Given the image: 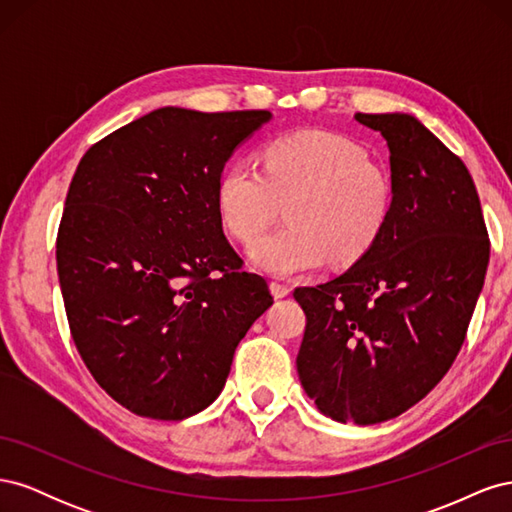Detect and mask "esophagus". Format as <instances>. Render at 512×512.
<instances>
[{"label":"esophagus","mask_w":512,"mask_h":512,"mask_svg":"<svg viewBox=\"0 0 512 512\" xmlns=\"http://www.w3.org/2000/svg\"><path fill=\"white\" fill-rule=\"evenodd\" d=\"M271 292H273L275 299H284L290 294V286L282 284V282H271Z\"/></svg>","instance_id":"34e87169"}]
</instances>
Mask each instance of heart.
Instances as JSON below:
<instances>
[{
  "label": "heart",
  "instance_id": "heart-1",
  "mask_svg": "<svg viewBox=\"0 0 512 512\" xmlns=\"http://www.w3.org/2000/svg\"><path fill=\"white\" fill-rule=\"evenodd\" d=\"M224 224L250 243L280 215L288 222L252 245L258 267L297 275L322 265H352L378 241L393 209L389 170L350 138L305 130L262 151V170L235 162L218 183Z\"/></svg>",
  "mask_w": 512,
  "mask_h": 512
}]
</instances>
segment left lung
Returning a JSON list of instances; mask_svg holds the SVG:
<instances>
[{
    "mask_svg": "<svg viewBox=\"0 0 512 512\" xmlns=\"http://www.w3.org/2000/svg\"><path fill=\"white\" fill-rule=\"evenodd\" d=\"M354 119L389 147L393 209L348 271L294 290L307 316L297 371L322 414L374 425L418 404L451 369L483 290L489 235L466 164L421 121Z\"/></svg>",
    "mask_w": 512,
    "mask_h": 512,
    "instance_id": "left-lung-1",
    "label": "left lung"
}]
</instances>
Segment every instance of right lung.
<instances>
[{
    "instance_id": "1",
    "label": "right lung",
    "mask_w": 512,
    "mask_h": 512,
    "mask_svg": "<svg viewBox=\"0 0 512 512\" xmlns=\"http://www.w3.org/2000/svg\"><path fill=\"white\" fill-rule=\"evenodd\" d=\"M269 119L164 106L89 147L72 177L57 232L70 333L91 376L138 416L205 410L273 303L218 205L232 151Z\"/></svg>"
}]
</instances>
